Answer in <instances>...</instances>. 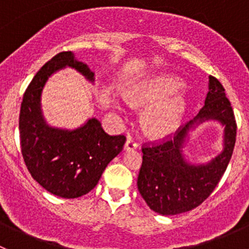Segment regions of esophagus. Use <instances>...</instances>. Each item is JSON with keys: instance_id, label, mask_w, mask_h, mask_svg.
<instances>
[{"instance_id": "1", "label": "esophagus", "mask_w": 249, "mask_h": 249, "mask_svg": "<svg viewBox=\"0 0 249 249\" xmlns=\"http://www.w3.org/2000/svg\"><path fill=\"white\" fill-rule=\"evenodd\" d=\"M137 147H139V144H137L136 142H135L132 139H127L126 142H125L124 144V150H134V149H137Z\"/></svg>"}]
</instances>
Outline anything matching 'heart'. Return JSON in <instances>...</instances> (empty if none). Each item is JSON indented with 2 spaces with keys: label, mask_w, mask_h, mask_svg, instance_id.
Segmentation results:
<instances>
[{
  "label": "heart",
  "mask_w": 249,
  "mask_h": 249,
  "mask_svg": "<svg viewBox=\"0 0 249 249\" xmlns=\"http://www.w3.org/2000/svg\"><path fill=\"white\" fill-rule=\"evenodd\" d=\"M183 83L179 78L160 74L132 85L125 100L132 107H149L142 118L143 127L149 136L161 139L173 134L182 122L187 101L177 94ZM117 108L123 112L120 106Z\"/></svg>",
  "instance_id": "b5f03b06"
}]
</instances>
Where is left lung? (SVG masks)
Returning a JSON list of instances; mask_svg holds the SVG:
<instances>
[{
    "label": "left lung",
    "mask_w": 249,
    "mask_h": 249,
    "mask_svg": "<svg viewBox=\"0 0 249 249\" xmlns=\"http://www.w3.org/2000/svg\"><path fill=\"white\" fill-rule=\"evenodd\" d=\"M223 126V150L205 164L185 159L182 148L190 132L205 121ZM236 122L230 101L217 78L208 77V92L199 114L184 125L172 140L143 147V161L137 187L150 210L162 215H175L194 210L205 201L224 175L233 152Z\"/></svg>",
    "instance_id": "obj_1"
}]
</instances>
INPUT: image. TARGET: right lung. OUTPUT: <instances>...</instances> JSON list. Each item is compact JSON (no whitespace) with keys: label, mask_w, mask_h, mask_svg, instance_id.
Here are the masks:
<instances>
[{"label":"right lung","mask_w":249,"mask_h":249,"mask_svg":"<svg viewBox=\"0 0 249 249\" xmlns=\"http://www.w3.org/2000/svg\"><path fill=\"white\" fill-rule=\"evenodd\" d=\"M71 67L95 82V73L72 52H62L39 70L22 97L19 117L21 153L39 185L56 196L76 199L96 187L107 165L122 152L125 136H110L96 118L77 129L50 126L42 112V92L50 76Z\"/></svg>","instance_id":"add662e5"}]
</instances>
